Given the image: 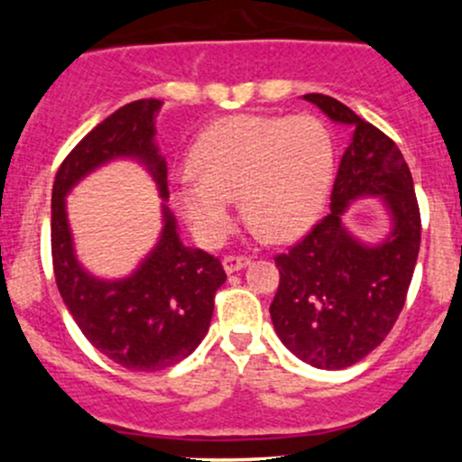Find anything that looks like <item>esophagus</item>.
<instances>
[{
  "label": "esophagus",
  "instance_id": "obj_1",
  "mask_svg": "<svg viewBox=\"0 0 462 462\" xmlns=\"http://www.w3.org/2000/svg\"><path fill=\"white\" fill-rule=\"evenodd\" d=\"M250 263V257H244V254H227L226 259H223V268H226L227 274L236 273V270L245 268V265Z\"/></svg>",
  "mask_w": 462,
  "mask_h": 462
}]
</instances>
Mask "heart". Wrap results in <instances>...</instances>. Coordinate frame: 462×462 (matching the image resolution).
I'll list each match as a JSON object with an SVG mask.
<instances>
[{
    "label": "heart",
    "instance_id": "heart-1",
    "mask_svg": "<svg viewBox=\"0 0 462 462\" xmlns=\"http://www.w3.org/2000/svg\"><path fill=\"white\" fill-rule=\"evenodd\" d=\"M192 170L174 203L199 241L214 245L227 235L235 199L257 230L286 241L318 221L333 180V141L313 116H232L199 138Z\"/></svg>",
    "mask_w": 462,
    "mask_h": 462
}]
</instances>
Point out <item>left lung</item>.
Returning a JSON list of instances; mask_svg holds the SVG:
<instances>
[{"label": "left lung", "mask_w": 462, "mask_h": 462, "mask_svg": "<svg viewBox=\"0 0 462 462\" xmlns=\"http://www.w3.org/2000/svg\"><path fill=\"white\" fill-rule=\"evenodd\" d=\"M333 123L353 127L330 192V214L277 254L279 288L270 318L283 346L318 369H346L389 335L407 300L420 250V209L398 144L335 97L306 93ZM387 205L392 232L369 246L341 218L357 198Z\"/></svg>", "instance_id": "left-lung-1"}]
</instances>
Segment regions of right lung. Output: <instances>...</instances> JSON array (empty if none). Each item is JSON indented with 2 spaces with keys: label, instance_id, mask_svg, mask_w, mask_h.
Returning <instances> with one entry per match:
<instances>
[{
  "label": "right lung",
  "instance_id": "right-lung-1",
  "mask_svg": "<svg viewBox=\"0 0 462 462\" xmlns=\"http://www.w3.org/2000/svg\"><path fill=\"white\" fill-rule=\"evenodd\" d=\"M161 106L152 97L129 102L93 127L60 165L51 199V254L60 295L88 342L132 371H161L185 360L208 333L214 295L226 282L221 261L183 245L165 205L167 162L153 143ZM116 157H134L157 180L163 232L157 248L129 278L97 280L75 257L66 194Z\"/></svg>",
  "mask_w": 462,
  "mask_h": 462
}]
</instances>
